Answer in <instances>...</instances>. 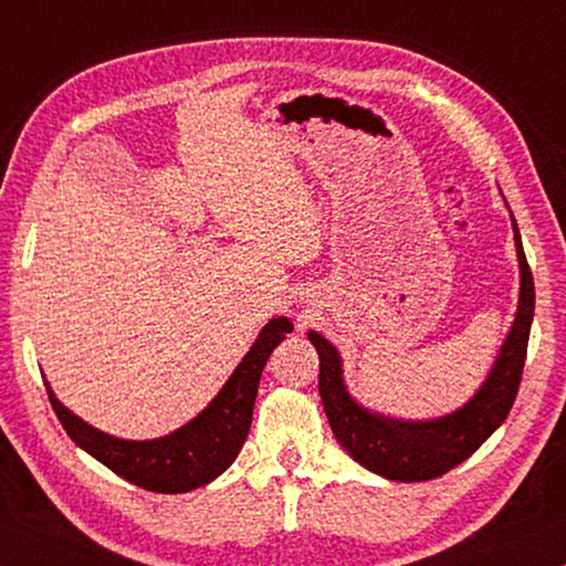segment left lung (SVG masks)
<instances>
[{"label": "left lung", "instance_id": "8db88e82", "mask_svg": "<svg viewBox=\"0 0 566 566\" xmlns=\"http://www.w3.org/2000/svg\"><path fill=\"white\" fill-rule=\"evenodd\" d=\"M516 254H520L522 292L520 312L506 337L490 379L476 397L459 411L437 421H397L369 415L342 385L339 354L317 332L310 339L319 352V397L337 442L369 472L395 482H427L472 457L496 427L510 415L522 381L526 344L534 317V280L526 264L520 229L514 224Z\"/></svg>", "mask_w": 566, "mask_h": 566}]
</instances>
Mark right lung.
<instances>
[{
	"label": "right lung",
	"instance_id": "1",
	"mask_svg": "<svg viewBox=\"0 0 566 566\" xmlns=\"http://www.w3.org/2000/svg\"><path fill=\"white\" fill-rule=\"evenodd\" d=\"M286 332H292V322L284 317L266 324L212 405L187 427L155 442H124L102 434L64 409L50 387L46 395L72 442L99 459L114 474L149 492H189L212 482L237 459L252 424L262 369Z\"/></svg>",
	"mask_w": 566,
	"mask_h": 566
}]
</instances>
